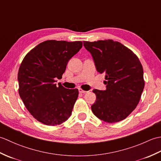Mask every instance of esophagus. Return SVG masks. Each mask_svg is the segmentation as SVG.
<instances>
[{"label":"esophagus","mask_w":161,"mask_h":161,"mask_svg":"<svg viewBox=\"0 0 161 161\" xmlns=\"http://www.w3.org/2000/svg\"><path fill=\"white\" fill-rule=\"evenodd\" d=\"M79 93H87V91H84V90L81 89V88H79Z\"/></svg>","instance_id":"obj_1"}]
</instances>
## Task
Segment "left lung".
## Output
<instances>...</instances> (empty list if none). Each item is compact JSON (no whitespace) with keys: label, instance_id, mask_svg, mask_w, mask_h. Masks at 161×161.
<instances>
[{"label":"left lung","instance_id":"8db88e82","mask_svg":"<svg viewBox=\"0 0 161 161\" xmlns=\"http://www.w3.org/2000/svg\"><path fill=\"white\" fill-rule=\"evenodd\" d=\"M100 73H105L104 91L94 89L96 101L93 114L106 122L125 119L137 107L145 87L143 68L138 57L118 42L112 39L84 42Z\"/></svg>","mask_w":161,"mask_h":161}]
</instances>
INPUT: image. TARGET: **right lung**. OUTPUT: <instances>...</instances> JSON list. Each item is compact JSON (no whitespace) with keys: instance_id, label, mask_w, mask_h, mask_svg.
Here are the masks:
<instances>
[{"instance_id":"right-lung-1","label":"right lung","mask_w":161,"mask_h":161,"mask_svg":"<svg viewBox=\"0 0 161 161\" xmlns=\"http://www.w3.org/2000/svg\"><path fill=\"white\" fill-rule=\"evenodd\" d=\"M81 47V42L47 40L30 50L20 64L19 95L31 115L44 125H61L72 114L78 89H68L61 84L57 86L55 82Z\"/></svg>"}]
</instances>
